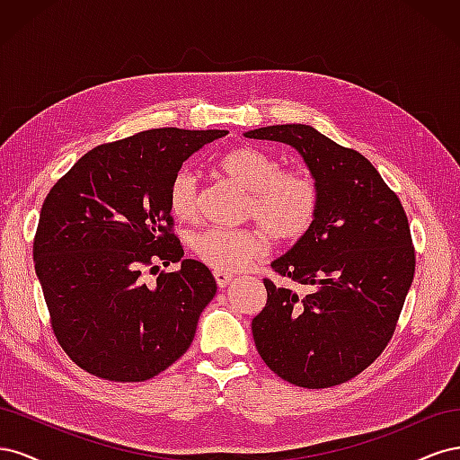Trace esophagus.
Returning <instances> with one entry per match:
<instances>
[{
  "label": "esophagus",
  "mask_w": 460,
  "mask_h": 460,
  "mask_svg": "<svg viewBox=\"0 0 460 460\" xmlns=\"http://www.w3.org/2000/svg\"><path fill=\"white\" fill-rule=\"evenodd\" d=\"M232 274L230 272H220V270H215V280H217V286L222 289L226 288L230 282H232Z\"/></svg>",
  "instance_id": "34e87169"
}]
</instances>
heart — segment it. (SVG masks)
Returning a JSON list of instances; mask_svg holds the SVG:
<instances>
[{
  "instance_id": "heart-1",
  "label": "heart",
  "mask_w": 460,
  "mask_h": 460,
  "mask_svg": "<svg viewBox=\"0 0 460 460\" xmlns=\"http://www.w3.org/2000/svg\"><path fill=\"white\" fill-rule=\"evenodd\" d=\"M218 169L247 191L243 217L261 225L245 228H207L191 238V252L207 267L235 272L267 252L269 234L291 243L311 230L318 215L320 190L305 169H282V163L259 147L242 146L218 161ZM171 213L182 222L199 217L196 172L180 169L166 193Z\"/></svg>"
}]
</instances>
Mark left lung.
I'll list each match as a JSON object with an SVG mask.
<instances>
[{
	"label": "left lung",
	"mask_w": 460,
	"mask_h": 460,
	"mask_svg": "<svg viewBox=\"0 0 460 460\" xmlns=\"http://www.w3.org/2000/svg\"><path fill=\"white\" fill-rule=\"evenodd\" d=\"M245 136L294 146L320 190L314 225L272 262L291 286L262 280L267 305L252 323L257 351L289 384L340 385L394 338L416 267L407 213L365 155L309 124Z\"/></svg>",
	"instance_id": "obj_1"
}]
</instances>
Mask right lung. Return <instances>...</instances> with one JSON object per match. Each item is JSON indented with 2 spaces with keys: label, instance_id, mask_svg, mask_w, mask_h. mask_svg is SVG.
I'll return each instance as SVG.
<instances>
[{
  "label": "right lung",
  "instance_id": "obj_1",
  "mask_svg": "<svg viewBox=\"0 0 460 460\" xmlns=\"http://www.w3.org/2000/svg\"><path fill=\"white\" fill-rule=\"evenodd\" d=\"M226 130L153 128L102 144L61 176L41 205L34 267L55 340L109 382H144L182 357L217 294L203 262L184 259L166 193L193 153Z\"/></svg>",
  "mask_w": 460,
  "mask_h": 460
}]
</instances>
